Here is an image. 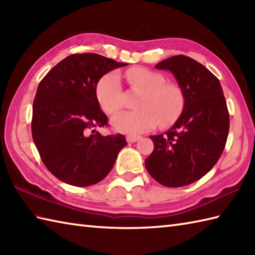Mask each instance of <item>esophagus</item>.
Instances as JSON below:
<instances>
[{
    "label": "esophagus",
    "instance_id": "1",
    "mask_svg": "<svg viewBox=\"0 0 255 255\" xmlns=\"http://www.w3.org/2000/svg\"><path fill=\"white\" fill-rule=\"evenodd\" d=\"M140 138H141L140 136H132V134H128V136L126 137V140L128 143H132V142L138 141Z\"/></svg>",
    "mask_w": 255,
    "mask_h": 255
}]
</instances>
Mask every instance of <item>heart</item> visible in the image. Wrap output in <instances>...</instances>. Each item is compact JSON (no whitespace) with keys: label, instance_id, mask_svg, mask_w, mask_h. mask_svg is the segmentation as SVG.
<instances>
[{"label":"heart","instance_id":"1","mask_svg":"<svg viewBox=\"0 0 255 255\" xmlns=\"http://www.w3.org/2000/svg\"><path fill=\"white\" fill-rule=\"evenodd\" d=\"M128 83L134 90L141 91L137 111L117 114L112 119L113 127L117 131L138 134L149 131L161 123L169 126L177 121L184 108V94L175 83H166L160 72L147 68L136 67L126 73ZM96 96L102 110L107 114H115L123 107V89L116 73H107L96 88Z\"/></svg>","mask_w":255,"mask_h":255}]
</instances>
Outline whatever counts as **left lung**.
I'll return each mask as SVG.
<instances>
[{"mask_svg":"<svg viewBox=\"0 0 255 255\" xmlns=\"http://www.w3.org/2000/svg\"><path fill=\"white\" fill-rule=\"evenodd\" d=\"M155 68L172 72L185 103L169 130L150 136L154 149L144 160L145 169L162 185L185 186L207 174L219 160L229 132L228 108L219 80L194 59L174 56Z\"/></svg>","mask_w":255,"mask_h":255,"instance_id":"obj_1","label":"left lung"}]
</instances>
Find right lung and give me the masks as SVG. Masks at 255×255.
Returning <instances> with one entry per match:
<instances>
[{
	"label": "right lung",
	"mask_w": 255,
	"mask_h": 255,
	"mask_svg": "<svg viewBox=\"0 0 255 255\" xmlns=\"http://www.w3.org/2000/svg\"><path fill=\"white\" fill-rule=\"evenodd\" d=\"M127 66L97 53L71 55L40 81L32 104L31 134L46 167L61 182L90 186L101 182L127 144L121 133L92 130L107 126L96 86L114 69Z\"/></svg>",
	"instance_id": "1"
}]
</instances>
